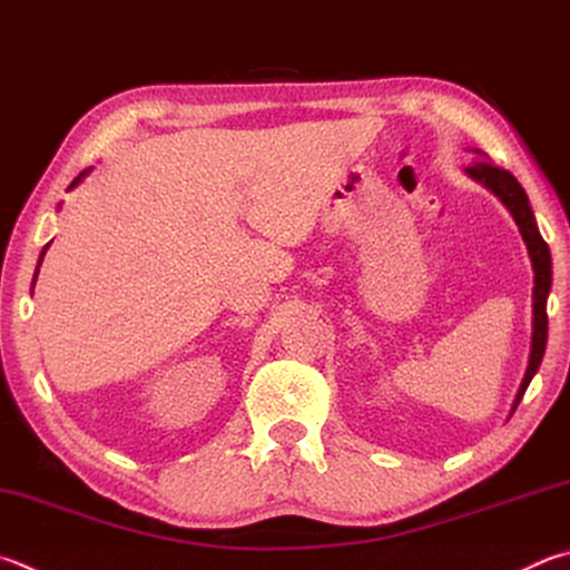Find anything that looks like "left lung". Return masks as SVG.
I'll return each mask as SVG.
<instances>
[{"label":"left lung","mask_w":570,"mask_h":570,"mask_svg":"<svg viewBox=\"0 0 570 570\" xmlns=\"http://www.w3.org/2000/svg\"><path fill=\"white\" fill-rule=\"evenodd\" d=\"M481 154V151H479ZM465 174L471 179L481 181L485 189H491L499 199L505 204V209L511 212L513 222L519 224V232L523 236L525 246H529V256L533 264V336H531V358H529V368H525V376L521 381V389L515 393L513 409L519 406L525 389H529L531 379L535 376L538 366L543 361V351H546V338H548V314H546V298L548 292H551V252H548V244L541 239L538 234V226L533 219L529 196H525L523 186L515 181L511 171H505L495 164L485 161V159H475L471 167H465Z\"/></svg>","instance_id":"left-lung-1"}]
</instances>
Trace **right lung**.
<instances>
[{
    "label": "right lung",
    "mask_w": 570,
    "mask_h": 570,
    "mask_svg": "<svg viewBox=\"0 0 570 570\" xmlns=\"http://www.w3.org/2000/svg\"><path fill=\"white\" fill-rule=\"evenodd\" d=\"M87 174H89V169H87V171H81V174H79V177H77L75 181H71V184H69V189H71V186H77V184H79L81 179H85V177H87ZM45 254H47V246H45V252H41V256H39V264H41V258H45ZM37 272H39V266H37ZM35 278H37V274H35Z\"/></svg>",
    "instance_id": "add662e5"
}]
</instances>
